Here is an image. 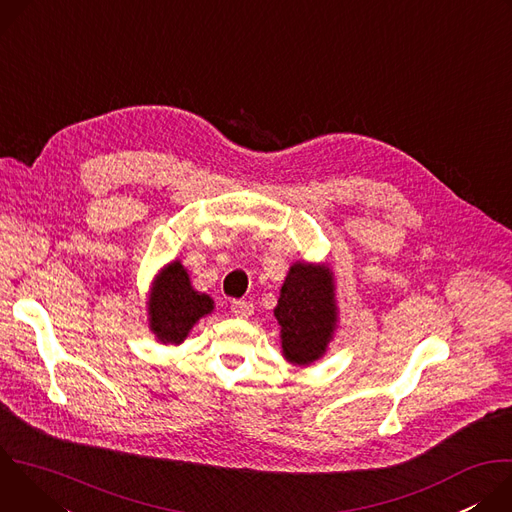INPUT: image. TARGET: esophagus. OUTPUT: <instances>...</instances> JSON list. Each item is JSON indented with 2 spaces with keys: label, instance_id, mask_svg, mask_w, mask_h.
<instances>
[{
  "label": "esophagus",
  "instance_id": "34e87169",
  "mask_svg": "<svg viewBox=\"0 0 512 512\" xmlns=\"http://www.w3.org/2000/svg\"><path fill=\"white\" fill-rule=\"evenodd\" d=\"M231 312L237 316V318H249L253 314V304L249 300H235L231 304Z\"/></svg>",
  "mask_w": 512,
  "mask_h": 512
}]
</instances>
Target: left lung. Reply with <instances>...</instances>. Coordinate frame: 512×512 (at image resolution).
I'll list each match as a JSON object with an SVG mask.
<instances>
[{"label":"left lung","mask_w":512,"mask_h":512,"mask_svg":"<svg viewBox=\"0 0 512 512\" xmlns=\"http://www.w3.org/2000/svg\"><path fill=\"white\" fill-rule=\"evenodd\" d=\"M283 356L304 367L326 352L336 324L332 273L296 263L289 269L275 308Z\"/></svg>","instance_id":"1"}]
</instances>
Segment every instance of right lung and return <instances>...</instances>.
I'll use <instances>...</instances> for the list:
<instances>
[{"instance_id":"add662e5","label":"right lung","mask_w":512,"mask_h":512,"mask_svg":"<svg viewBox=\"0 0 512 512\" xmlns=\"http://www.w3.org/2000/svg\"><path fill=\"white\" fill-rule=\"evenodd\" d=\"M212 312V300L192 289L180 261L170 263L158 275L150 300V326L164 344H180L190 328Z\"/></svg>"}]
</instances>
